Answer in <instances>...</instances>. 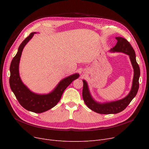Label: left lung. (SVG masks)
Listing matches in <instances>:
<instances>
[{
	"instance_id": "obj_1",
	"label": "left lung",
	"mask_w": 149,
	"mask_h": 149,
	"mask_svg": "<svg viewBox=\"0 0 149 149\" xmlns=\"http://www.w3.org/2000/svg\"><path fill=\"white\" fill-rule=\"evenodd\" d=\"M117 43L111 49V52H122L129 55L134 69V76L133 79L132 89L129 95L122 100L113 102L100 104L97 103L92 98L88 89V84L85 80L83 81V88L82 95L86 106L92 111L101 114H112L119 113L127 107L138 92L139 89V78L140 76V69L136 60V56L134 49L130 43L126 38L118 37H116Z\"/></svg>"
}]
</instances>
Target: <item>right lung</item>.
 Listing matches in <instances>:
<instances>
[{
  "mask_svg": "<svg viewBox=\"0 0 149 149\" xmlns=\"http://www.w3.org/2000/svg\"><path fill=\"white\" fill-rule=\"evenodd\" d=\"M34 34L35 33H31L22 42L16 55L11 61L10 68V85L14 94L23 107L31 112L42 113L49 110L59 102L64 91L72 81L79 78V74H75L62 80L54 90L48 94L38 95L30 91L21 81L19 65L23 48Z\"/></svg>",
  "mask_w": 149,
  "mask_h": 149,
  "instance_id": "right-lung-1",
  "label": "right lung"
}]
</instances>
